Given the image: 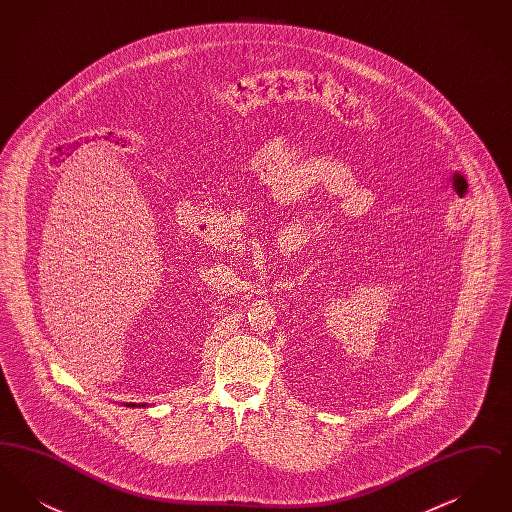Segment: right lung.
<instances>
[{
	"instance_id": "1",
	"label": "right lung",
	"mask_w": 512,
	"mask_h": 512,
	"mask_svg": "<svg viewBox=\"0 0 512 512\" xmlns=\"http://www.w3.org/2000/svg\"><path fill=\"white\" fill-rule=\"evenodd\" d=\"M126 407H146V405H136V403H130V405H126Z\"/></svg>"
}]
</instances>
